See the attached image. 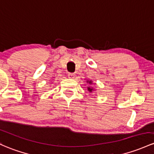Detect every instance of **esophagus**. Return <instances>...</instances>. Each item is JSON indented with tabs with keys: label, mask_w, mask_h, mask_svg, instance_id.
I'll return each mask as SVG.
<instances>
[{
	"label": "esophagus",
	"mask_w": 154,
	"mask_h": 154,
	"mask_svg": "<svg viewBox=\"0 0 154 154\" xmlns=\"http://www.w3.org/2000/svg\"><path fill=\"white\" fill-rule=\"evenodd\" d=\"M68 77H69V78L70 79H74V74H73V73H69V74H68Z\"/></svg>",
	"instance_id": "1"
}]
</instances>
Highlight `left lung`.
Wrapping results in <instances>:
<instances>
[{
	"label": "left lung",
	"instance_id": "1",
	"mask_svg": "<svg viewBox=\"0 0 154 154\" xmlns=\"http://www.w3.org/2000/svg\"><path fill=\"white\" fill-rule=\"evenodd\" d=\"M87 82H88V83H89V84H92V81H87ZM88 91L91 92L94 89H93V88H91V87H88Z\"/></svg>",
	"mask_w": 154,
	"mask_h": 154
}]
</instances>
